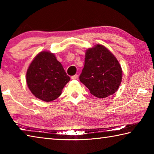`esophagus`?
I'll use <instances>...</instances> for the list:
<instances>
[{
  "mask_svg": "<svg viewBox=\"0 0 154 154\" xmlns=\"http://www.w3.org/2000/svg\"><path fill=\"white\" fill-rule=\"evenodd\" d=\"M78 75H73V76H72L71 77V79H78Z\"/></svg>",
  "mask_w": 154,
  "mask_h": 154,
  "instance_id": "esophagus-1",
  "label": "esophagus"
}]
</instances>
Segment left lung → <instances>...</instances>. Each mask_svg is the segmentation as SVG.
Here are the masks:
<instances>
[{"instance_id":"1","label":"left lung","mask_w":154,"mask_h":154,"mask_svg":"<svg viewBox=\"0 0 154 154\" xmlns=\"http://www.w3.org/2000/svg\"><path fill=\"white\" fill-rule=\"evenodd\" d=\"M122 79L121 65L107 48L97 44L85 51L79 80L92 95L100 98L113 95L118 90Z\"/></svg>"}]
</instances>
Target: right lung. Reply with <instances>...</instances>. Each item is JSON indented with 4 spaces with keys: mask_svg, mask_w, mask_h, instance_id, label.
I'll use <instances>...</instances> for the list:
<instances>
[{
    "mask_svg": "<svg viewBox=\"0 0 154 154\" xmlns=\"http://www.w3.org/2000/svg\"><path fill=\"white\" fill-rule=\"evenodd\" d=\"M70 81L54 54L41 51L33 59L26 72V83L36 98L45 102L58 98Z\"/></svg>",
    "mask_w": 154,
    "mask_h": 154,
    "instance_id": "add662e5",
    "label": "right lung"
}]
</instances>
